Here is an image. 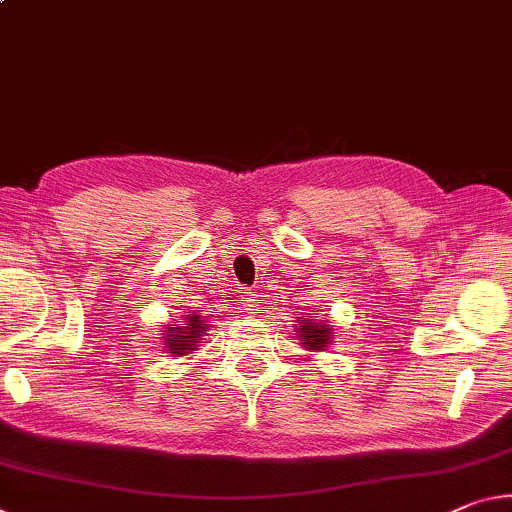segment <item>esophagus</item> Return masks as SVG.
<instances>
[{
	"label": "esophagus",
	"instance_id": "obj_1",
	"mask_svg": "<svg viewBox=\"0 0 512 512\" xmlns=\"http://www.w3.org/2000/svg\"><path fill=\"white\" fill-rule=\"evenodd\" d=\"M243 307H246L248 312H255V307H257L255 294H250V291H243Z\"/></svg>",
	"mask_w": 512,
	"mask_h": 512
}]
</instances>
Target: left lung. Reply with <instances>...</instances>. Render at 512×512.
Segmentation results:
<instances>
[{
  "mask_svg": "<svg viewBox=\"0 0 512 512\" xmlns=\"http://www.w3.org/2000/svg\"><path fill=\"white\" fill-rule=\"evenodd\" d=\"M300 342H303L310 351H321L326 342L330 339V328L328 326H316V323H307V326H300Z\"/></svg>",
  "mask_w": 512,
  "mask_h": 512,
  "instance_id": "left-lung-1",
  "label": "left lung"
}]
</instances>
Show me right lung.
Listing matches in <instances>:
<instances>
[{
  "instance_id": "add662e5",
  "label": "right lung",
  "mask_w": 512,
  "mask_h": 512,
  "mask_svg": "<svg viewBox=\"0 0 512 512\" xmlns=\"http://www.w3.org/2000/svg\"><path fill=\"white\" fill-rule=\"evenodd\" d=\"M184 323H180V328H170L168 335H166V346L170 353L175 355H184L186 351H193V346H198L200 342V335H202V328H205V323L200 321V316L191 314V316H184Z\"/></svg>"
}]
</instances>
